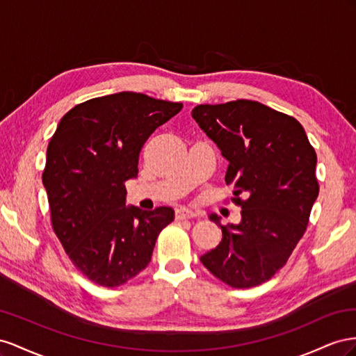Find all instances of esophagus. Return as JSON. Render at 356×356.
<instances>
[{
	"instance_id": "esophagus-1",
	"label": "esophagus",
	"mask_w": 356,
	"mask_h": 356,
	"mask_svg": "<svg viewBox=\"0 0 356 356\" xmlns=\"http://www.w3.org/2000/svg\"><path fill=\"white\" fill-rule=\"evenodd\" d=\"M194 216H197V213L186 209V207L176 209V218L177 219H186V218H194Z\"/></svg>"
}]
</instances>
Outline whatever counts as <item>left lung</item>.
I'll return each mask as SVG.
<instances>
[{
  "instance_id": "obj_1",
  "label": "left lung",
  "mask_w": 356,
  "mask_h": 356,
  "mask_svg": "<svg viewBox=\"0 0 356 356\" xmlns=\"http://www.w3.org/2000/svg\"><path fill=\"white\" fill-rule=\"evenodd\" d=\"M192 118L228 161L225 181L241 207L238 223L209 216L222 240L200 261L232 288L258 286L285 266L306 231L319 194L316 152L297 119L258 101L201 104Z\"/></svg>"
}]
</instances>
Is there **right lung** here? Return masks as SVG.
<instances>
[{"label": "right lung", "instance_id": "1", "mask_svg": "<svg viewBox=\"0 0 356 356\" xmlns=\"http://www.w3.org/2000/svg\"><path fill=\"white\" fill-rule=\"evenodd\" d=\"M184 107L137 92L77 104L59 120L43 171L55 234L79 271L115 288L145 270L171 207H127L125 181L154 131Z\"/></svg>", "mask_w": 356, "mask_h": 356}]
</instances>
